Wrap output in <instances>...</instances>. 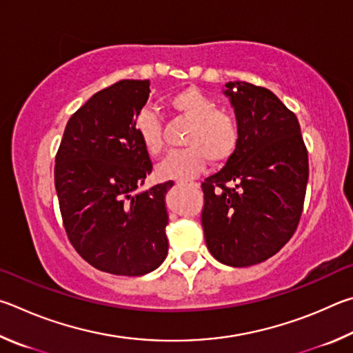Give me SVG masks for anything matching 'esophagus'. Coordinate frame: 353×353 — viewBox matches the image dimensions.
<instances>
[{
	"label": "esophagus",
	"instance_id": "esophagus-1",
	"mask_svg": "<svg viewBox=\"0 0 353 353\" xmlns=\"http://www.w3.org/2000/svg\"><path fill=\"white\" fill-rule=\"evenodd\" d=\"M176 184H178V186H183V184H188V183H184V181H176ZM190 184V186H199V184H196V183H189Z\"/></svg>",
	"mask_w": 353,
	"mask_h": 353
}]
</instances>
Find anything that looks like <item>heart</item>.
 Returning <instances> with one entry per match:
<instances>
[{
  "mask_svg": "<svg viewBox=\"0 0 353 353\" xmlns=\"http://www.w3.org/2000/svg\"><path fill=\"white\" fill-rule=\"evenodd\" d=\"M167 105L190 125L184 136L183 150L167 154L158 165V176L163 180H189L205 169L208 158L214 164L225 163L236 152L240 128L232 114L217 110V103L206 92L189 86L167 99ZM136 134L150 157L163 152V130L152 110H142L134 122Z\"/></svg>",
  "mask_w": 353,
  "mask_h": 353,
  "instance_id": "1",
  "label": "heart"
}]
</instances>
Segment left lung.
Segmentation results:
<instances>
[{
	"label": "left lung",
	"mask_w": 353,
	"mask_h": 353,
	"mask_svg": "<svg viewBox=\"0 0 353 353\" xmlns=\"http://www.w3.org/2000/svg\"><path fill=\"white\" fill-rule=\"evenodd\" d=\"M240 141L223 169L201 184L208 250L230 267L274 256L299 223L308 154L298 117L274 92L248 82L226 83Z\"/></svg>",
	"instance_id": "1"
}]
</instances>
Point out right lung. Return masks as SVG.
<instances>
[{
	"label": "right lung",
	"mask_w": 353,
	"mask_h": 353,
	"mask_svg": "<svg viewBox=\"0 0 353 353\" xmlns=\"http://www.w3.org/2000/svg\"><path fill=\"white\" fill-rule=\"evenodd\" d=\"M150 80H121L91 96L66 123L55 157V190L68 237L92 267L142 276L167 257L165 194L139 190L153 165L136 134Z\"/></svg>",
	"instance_id": "right-lung-1"
}]
</instances>
